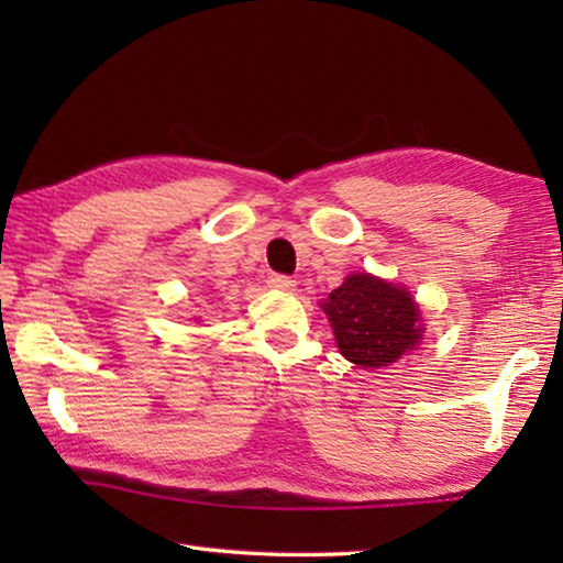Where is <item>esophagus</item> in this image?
Here are the masks:
<instances>
[{"instance_id": "esophagus-1", "label": "esophagus", "mask_w": 563, "mask_h": 563, "mask_svg": "<svg viewBox=\"0 0 563 563\" xmlns=\"http://www.w3.org/2000/svg\"><path fill=\"white\" fill-rule=\"evenodd\" d=\"M268 288H273V290H283V292H288V290H292V288H295V280L290 278V275H283V273H273V275H268Z\"/></svg>"}]
</instances>
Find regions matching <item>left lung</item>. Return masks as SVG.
<instances>
[{
	"mask_svg": "<svg viewBox=\"0 0 563 563\" xmlns=\"http://www.w3.org/2000/svg\"><path fill=\"white\" fill-rule=\"evenodd\" d=\"M341 353L361 367H385L421 341L411 295L367 273L349 275L321 305Z\"/></svg>",
	"mask_w": 563,
	"mask_h": 563,
	"instance_id": "obj_1",
	"label": "left lung"
}]
</instances>
